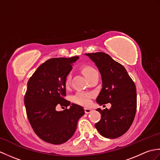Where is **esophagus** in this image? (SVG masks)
Here are the masks:
<instances>
[{"label":"esophagus","instance_id":"34e87169","mask_svg":"<svg viewBox=\"0 0 160 160\" xmlns=\"http://www.w3.org/2000/svg\"><path fill=\"white\" fill-rule=\"evenodd\" d=\"M91 111H92V109L90 108H88V107L84 108V112H85L86 113H89Z\"/></svg>","mask_w":160,"mask_h":160}]
</instances>
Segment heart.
Segmentation results:
<instances>
[{
    "instance_id": "b5f03b06",
    "label": "heart",
    "mask_w": 160,
    "mask_h": 160,
    "mask_svg": "<svg viewBox=\"0 0 160 160\" xmlns=\"http://www.w3.org/2000/svg\"><path fill=\"white\" fill-rule=\"evenodd\" d=\"M82 72L84 75V76H85L87 79H89L95 72H96V71L94 68L91 66H83L82 67ZM70 76H67L65 80L66 86H69V84H70ZM92 97L93 94L91 93L78 92L76 93V96H74L73 100L78 104L82 105H88L91 102V98Z\"/></svg>"
}]
</instances>
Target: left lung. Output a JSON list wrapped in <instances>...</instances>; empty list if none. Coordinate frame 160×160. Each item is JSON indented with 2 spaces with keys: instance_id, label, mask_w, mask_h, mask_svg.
<instances>
[{
  "instance_id": "left-lung-1",
  "label": "left lung",
  "mask_w": 160,
  "mask_h": 160,
  "mask_svg": "<svg viewBox=\"0 0 160 160\" xmlns=\"http://www.w3.org/2000/svg\"><path fill=\"white\" fill-rule=\"evenodd\" d=\"M99 69L102 88L96 98L98 104L110 102L109 109L96 111L101 114L95 124L103 137L115 139L124 134L134 120L137 110L135 83L121 64L104 52L86 53Z\"/></svg>"
}]
</instances>
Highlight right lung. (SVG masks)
Returning a JSON list of instances; mask_svg holds the SVG:
<instances>
[{
	"mask_svg": "<svg viewBox=\"0 0 160 160\" xmlns=\"http://www.w3.org/2000/svg\"><path fill=\"white\" fill-rule=\"evenodd\" d=\"M79 58H54L38 67L28 82L24 98L27 116L33 131L46 142L61 144L73 136L84 108L67 100L65 80ZM56 106L66 108L57 112Z\"/></svg>",
	"mask_w": 160,
	"mask_h": 160,
	"instance_id": "right-lung-1",
	"label": "right lung"
}]
</instances>
